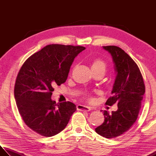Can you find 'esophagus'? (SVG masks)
<instances>
[{
  "label": "esophagus",
  "instance_id": "esophagus-1",
  "mask_svg": "<svg viewBox=\"0 0 156 156\" xmlns=\"http://www.w3.org/2000/svg\"><path fill=\"white\" fill-rule=\"evenodd\" d=\"M77 109L79 111H90L92 110V108L90 107H87V106L79 105L77 106Z\"/></svg>",
  "mask_w": 156,
  "mask_h": 156
}]
</instances>
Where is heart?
Listing matches in <instances>:
<instances>
[{
	"instance_id": "b5f03b06",
	"label": "heart",
	"mask_w": 156,
	"mask_h": 156,
	"mask_svg": "<svg viewBox=\"0 0 156 156\" xmlns=\"http://www.w3.org/2000/svg\"><path fill=\"white\" fill-rule=\"evenodd\" d=\"M106 64L102 59L99 58H93L91 60V69L92 71L95 70H105ZM87 100L88 101H91V98L90 97H87Z\"/></svg>"
}]
</instances>
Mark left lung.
<instances>
[{"mask_svg":"<svg viewBox=\"0 0 156 156\" xmlns=\"http://www.w3.org/2000/svg\"><path fill=\"white\" fill-rule=\"evenodd\" d=\"M111 54L117 76L112 96L106 105L117 103V111L109 114L105 111V121L95 131L106 138H115L127 132L136 121L145 91L140 69L134 60L120 48L115 45L103 46Z\"/></svg>","mask_w":156,"mask_h":156,"instance_id":"left-lung-1","label":"left lung"}]
</instances>
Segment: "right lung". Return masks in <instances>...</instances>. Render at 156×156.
Masks as SVG:
<instances>
[{
    "label": "right lung",
    "mask_w": 156,
    "mask_h": 156,
    "mask_svg": "<svg viewBox=\"0 0 156 156\" xmlns=\"http://www.w3.org/2000/svg\"><path fill=\"white\" fill-rule=\"evenodd\" d=\"M85 49L48 45L27 59L19 69L14 88L16 107L25 123L42 136L59 133L76 111L72 102L56 104L51 97L54 87L66 82L76 56Z\"/></svg>",
    "instance_id": "add662e5"
}]
</instances>
